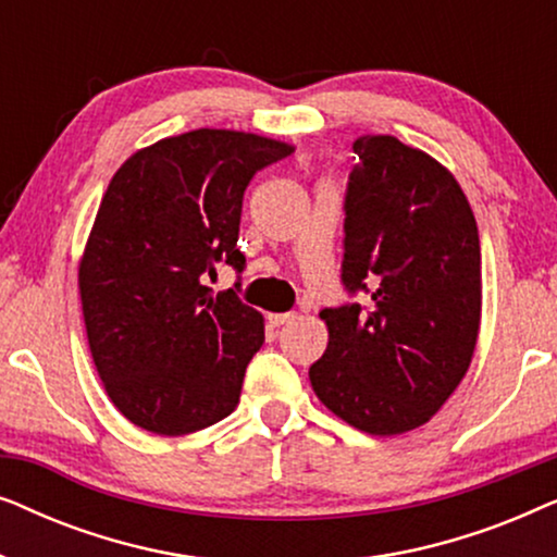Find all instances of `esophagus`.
<instances>
[{
  "label": "esophagus",
  "mask_w": 557,
  "mask_h": 557,
  "mask_svg": "<svg viewBox=\"0 0 557 557\" xmlns=\"http://www.w3.org/2000/svg\"><path fill=\"white\" fill-rule=\"evenodd\" d=\"M294 319H296L294 311H284V314H269V322H271L273 326L288 324V322H294Z\"/></svg>",
  "instance_id": "obj_1"
}]
</instances>
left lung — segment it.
Returning <instances> with one entry per match:
<instances>
[{"label":"left lung","instance_id":"8db88e82","mask_svg":"<svg viewBox=\"0 0 557 557\" xmlns=\"http://www.w3.org/2000/svg\"><path fill=\"white\" fill-rule=\"evenodd\" d=\"M345 195L342 284L362 304L322 309L317 398L355 429L429 423L467 375L482 319V248L454 174L395 136H360Z\"/></svg>","mask_w":557,"mask_h":557}]
</instances>
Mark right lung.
Listing matches in <instances>:
<instances>
[{
    "label": "right lung",
    "mask_w": 557,
    "mask_h": 557,
    "mask_svg": "<svg viewBox=\"0 0 557 557\" xmlns=\"http://www.w3.org/2000/svg\"><path fill=\"white\" fill-rule=\"evenodd\" d=\"M294 147L265 136L197 128L136 151L98 208L78 288L98 377L144 431L182 436L238 406L263 345V317L212 292L215 265L246 269L238 250L243 193Z\"/></svg>",
    "instance_id": "right-lung-1"
}]
</instances>
